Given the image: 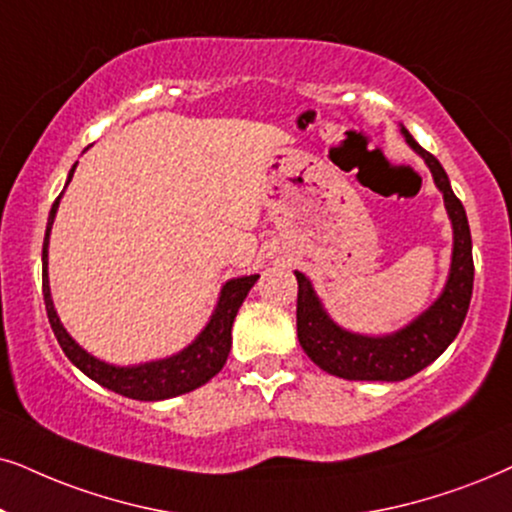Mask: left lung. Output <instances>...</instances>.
<instances>
[{"label":"left lung","mask_w":512,"mask_h":512,"mask_svg":"<svg viewBox=\"0 0 512 512\" xmlns=\"http://www.w3.org/2000/svg\"><path fill=\"white\" fill-rule=\"evenodd\" d=\"M401 134H404L406 144L430 167L432 179L444 196L446 212L454 226L449 278H446L442 295L409 326L390 335H361L338 326L323 309L309 278L295 271L297 340L316 366L345 380L397 383V380H406L423 371L454 342L470 307L475 264H472V238L465 208L451 191L449 177L435 155L425 151L404 125H401Z\"/></svg>","instance_id":"8db88e82"}]
</instances>
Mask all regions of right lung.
Wrapping results in <instances>:
<instances>
[{"label": "right lung", "mask_w": 512, "mask_h": 512, "mask_svg": "<svg viewBox=\"0 0 512 512\" xmlns=\"http://www.w3.org/2000/svg\"><path fill=\"white\" fill-rule=\"evenodd\" d=\"M77 163L68 174L66 186L73 179ZM66 191V189H63ZM63 196V193H61ZM58 196L51 205L49 222H47V234H44V245H42V295H44V307H47V316L51 323V331H54L58 345H61L66 357L73 361V364L80 368V371L92 378L94 383H99L108 390L122 394V397L139 399V401H160L179 397V394H186L196 387L205 385L210 378L222 371L226 364V357H229L231 349V326H234V319L241 309L245 297H248L250 288L255 286V281L260 276H238L226 281L222 286V293H219L217 307L212 312L208 326L200 331L196 340L191 342L189 347L181 349L179 354H172L167 359L158 361H146V364L137 366H113L106 364V361L92 357L89 352L77 345V342L70 338V333L63 328L61 319H58L54 300H51V288H49V236H51V224H54L56 210H58Z\"/></svg>", "instance_id": "obj_1"}]
</instances>
